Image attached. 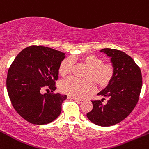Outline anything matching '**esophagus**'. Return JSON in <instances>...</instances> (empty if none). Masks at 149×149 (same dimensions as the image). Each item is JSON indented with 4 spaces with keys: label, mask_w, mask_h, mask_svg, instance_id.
<instances>
[{
    "label": "esophagus",
    "mask_w": 149,
    "mask_h": 149,
    "mask_svg": "<svg viewBox=\"0 0 149 149\" xmlns=\"http://www.w3.org/2000/svg\"><path fill=\"white\" fill-rule=\"evenodd\" d=\"M68 98H70V99H73V100H75V101H79V102L82 101V100L80 99V98H75V97H72V96H68Z\"/></svg>",
    "instance_id": "obj_1"
}]
</instances>
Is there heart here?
<instances>
[{"label":"heart","mask_w":149,"mask_h":149,"mask_svg":"<svg viewBox=\"0 0 149 149\" xmlns=\"http://www.w3.org/2000/svg\"><path fill=\"white\" fill-rule=\"evenodd\" d=\"M81 62L87 67L84 74V79L70 77L65 79L60 84L62 93L75 98H84L95 91V81L99 87H105L112 79L115 68L110 63H105L101 57L94 54H87L81 59ZM73 68V61L66 58L62 61L59 71L62 76L70 73Z\"/></svg>","instance_id":"obj_1"}]
</instances>
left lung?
Instances as JSON below:
<instances>
[{
	"mask_svg": "<svg viewBox=\"0 0 149 149\" xmlns=\"http://www.w3.org/2000/svg\"><path fill=\"white\" fill-rule=\"evenodd\" d=\"M100 51L111 57L115 73L106 88L98 93L109 98L107 104L102 103L104 98L92 101L93 107L87 117L98 126H109L124 120L135 107L142 88V74L140 68L126 53L111 48Z\"/></svg>",
	"mask_w": 149,
	"mask_h": 149,
	"instance_id": "obj_1",
	"label": "left lung"
}]
</instances>
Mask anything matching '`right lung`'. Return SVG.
Masks as SVG:
<instances>
[{"instance_id":"right-lung-1","label":"right lung","mask_w":149,"mask_h":149,"mask_svg":"<svg viewBox=\"0 0 149 149\" xmlns=\"http://www.w3.org/2000/svg\"><path fill=\"white\" fill-rule=\"evenodd\" d=\"M65 53L42 45H31L20 51L7 73L6 88L12 106L28 122L36 125L56 119L67 98L60 93L42 94L45 86L56 89L59 68Z\"/></svg>"}]
</instances>
